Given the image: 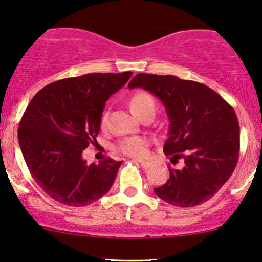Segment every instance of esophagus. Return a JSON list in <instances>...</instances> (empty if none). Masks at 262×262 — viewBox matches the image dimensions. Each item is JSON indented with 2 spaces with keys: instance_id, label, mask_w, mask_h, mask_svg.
Listing matches in <instances>:
<instances>
[{
  "instance_id": "1",
  "label": "esophagus",
  "mask_w": 262,
  "mask_h": 262,
  "mask_svg": "<svg viewBox=\"0 0 262 262\" xmlns=\"http://www.w3.org/2000/svg\"><path fill=\"white\" fill-rule=\"evenodd\" d=\"M139 164H140V166L143 167L144 170H148L149 167H151L152 165H154V164H152V162H150V161H139Z\"/></svg>"
}]
</instances>
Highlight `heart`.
Wrapping results in <instances>:
<instances>
[{
  "mask_svg": "<svg viewBox=\"0 0 262 262\" xmlns=\"http://www.w3.org/2000/svg\"><path fill=\"white\" fill-rule=\"evenodd\" d=\"M130 110L137 117H140L141 114L148 112V111H155V102L154 98L146 92H137L134 93L133 97L130 98ZM107 116L103 114L102 117V127L106 125ZM148 146L149 141L143 137H129L119 141L118 148L119 151L123 154L133 156V158H144L148 155Z\"/></svg>",
  "mask_w": 262,
  "mask_h": 262,
  "instance_id": "obj_1",
  "label": "heart"
}]
</instances>
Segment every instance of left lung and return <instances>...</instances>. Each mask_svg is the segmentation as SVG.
<instances>
[{
    "mask_svg": "<svg viewBox=\"0 0 262 262\" xmlns=\"http://www.w3.org/2000/svg\"><path fill=\"white\" fill-rule=\"evenodd\" d=\"M129 89L155 95L169 117L164 152L180 169L154 188L155 194L176 207H194L212 198L228 181L239 160L240 129L233 107L217 92L196 81L172 75L138 74Z\"/></svg>",
    "mask_w": 262,
    "mask_h": 262,
    "instance_id": "1",
    "label": "left lung"
}]
</instances>
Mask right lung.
Instances as JSON below:
<instances>
[{
  "instance_id": "add662e5",
  "label": "right lung",
  "mask_w": 262,
  "mask_h": 262,
  "mask_svg": "<svg viewBox=\"0 0 262 262\" xmlns=\"http://www.w3.org/2000/svg\"><path fill=\"white\" fill-rule=\"evenodd\" d=\"M132 75L69 77L45 86L29 102L18 141L33 179L53 200L70 207L89 206L112 187L122 161L108 158L87 165L82 152L97 143L104 104Z\"/></svg>"
}]
</instances>
